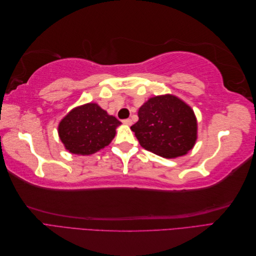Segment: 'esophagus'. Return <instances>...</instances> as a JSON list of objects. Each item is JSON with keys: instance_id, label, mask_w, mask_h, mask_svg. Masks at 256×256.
<instances>
[{"instance_id": "34e87169", "label": "esophagus", "mask_w": 256, "mask_h": 256, "mask_svg": "<svg viewBox=\"0 0 256 256\" xmlns=\"http://www.w3.org/2000/svg\"><path fill=\"white\" fill-rule=\"evenodd\" d=\"M122 122L125 124V125H128V126H131L132 125V120H131L130 118H127V120H124Z\"/></svg>"}]
</instances>
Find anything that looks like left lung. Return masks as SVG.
Here are the masks:
<instances>
[{
  "mask_svg": "<svg viewBox=\"0 0 256 256\" xmlns=\"http://www.w3.org/2000/svg\"><path fill=\"white\" fill-rule=\"evenodd\" d=\"M131 130L145 148L164 158L184 156L198 138V120L191 106L174 95L150 98L138 112Z\"/></svg>",
  "mask_w": 256,
  "mask_h": 256,
  "instance_id": "left-lung-1",
  "label": "left lung"
}]
</instances>
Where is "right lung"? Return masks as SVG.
Wrapping results in <instances>:
<instances>
[{
	"mask_svg": "<svg viewBox=\"0 0 256 256\" xmlns=\"http://www.w3.org/2000/svg\"><path fill=\"white\" fill-rule=\"evenodd\" d=\"M120 124L97 104L90 102L69 111L60 122L58 132L69 152L88 156L109 145Z\"/></svg>",
	"mask_w": 256,
	"mask_h": 256,
	"instance_id": "right-lung-1",
	"label": "right lung"
}]
</instances>
